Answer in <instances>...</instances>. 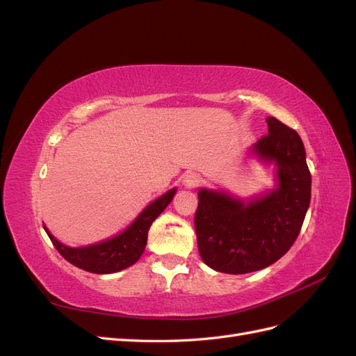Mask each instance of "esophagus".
I'll use <instances>...</instances> for the list:
<instances>
[{
  "label": "esophagus",
  "mask_w": 356,
  "mask_h": 356,
  "mask_svg": "<svg viewBox=\"0 0 356 356\" xmlns=\"http://www.w3.org/2000/svg\"><path fill=\"white\" fill-rule=\"evenodd\" d=\"M200 184V177L197 174H187L184 177V186L187 188H195Z\"/></svg>",
  "instance_id": "34e87169"
}]
</instances>
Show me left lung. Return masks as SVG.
Masks as SVG:
<instances>
[{"instance_id": "8db88e82", "label": "left lung", "mask_w": 356, "mask_h": 356, "mask_svg": "<svg viewBox=\"0 0 356 356\" xmlns=\"http://www.w3.org/2000/svg\"><path fill=\"white\" fill-rule=\"evenodd\" d=\"M266 122L268 135L258 139L254 152L276 161L277 188L246 204L222 193L199 191L197 250L203 263L217 272L242 275L273 264L294 245L306 217L312 177L305 145L277 118Z\"/></svg>"}]
</instances>
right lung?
<instances>
[{
  "instance_id": "right-lung-1",
  "label": "right lung",
  "mask_w": 356,
  "mask_h": 356,
  "mask_svg": "<svg viewBox=\"0 0 356 356\" xmlns=\"http://www.w3.org/2000/svg\"><path fill=\"white\" fill-rule=\"evenodd\" d=\"M174 195L175 188H172L149 204L126 232L101 243L84 248H68L59 243L47 230L46 232L53 246L68 263L90 273H114L139 260L145 250L149 225L170 203Z\"/></svg>"
}]
</instances>
